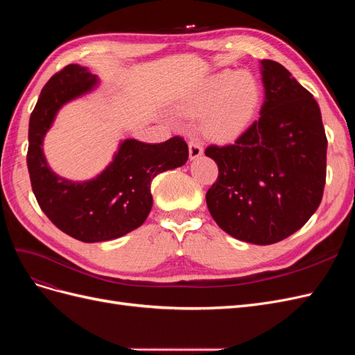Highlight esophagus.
I'll use <instances>...</instances> for the list:
<instances>
[{"label":"esophagus","mask_w":355,"mask_h":355,"mask_svg":"<svg viewBox=\"0 0 355 355\" xmlns=\"http://www.w3.org/2000/svg\"><path fill=\"white\" fill-rule=\"evenodd\" d=\"M189 158L196 159L202 155V145L197 141V139H191L189 141Z\"/></svg>","instance_id":"34e87169"}]
</instances>
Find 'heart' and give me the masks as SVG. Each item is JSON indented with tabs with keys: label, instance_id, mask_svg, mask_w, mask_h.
I'll return each mask as SVG.
<instances>
[{
	"label": "heart",
	"instance_id": "1",
	"mask_svg": "<svg viewBox=\"0 0 355 355\" xmlns=\"http://www.w3.org/2000/svg\"><path fill=\"white\" fill-rule=\"evenodd\" d=\"M262 89L249 72L223 71L207 80L184 103L187 114L200 115L202 132L213 141L228 142L239 137L259 110Z\"/></svg>",
	"mask_w": 355,
	"mask_h": 355
}]
</instances>
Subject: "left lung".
I'll return each instance as SVG.
<instances>
[{"instance_id": "left-lung-1", "label": "left lung", "mask_w": 355, "mask_h": 355, "mask_svg": "<svg viewBox=\"0 0 355 355\" xmlns=\"http://www.w3.org/2000/svg\"><path fill=\"white\" fill-rule=\"evenodd\" d=\"M265 102L231 145H209L219 176L206 194L219 227L234 239L274 244L300 230L326 185L327 137L320 106L283 65L262 60Z\"/></svg>"}]
</instances>
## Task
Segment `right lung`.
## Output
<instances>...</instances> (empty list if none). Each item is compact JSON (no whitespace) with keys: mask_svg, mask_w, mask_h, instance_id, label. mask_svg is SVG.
<instances>
[{"mask_svg":"<svg viewBox=\"0 0 355 355\" xmlns=\"http://www.w3.org/2000/svg\"><path fill=\"white\" fill-rule=\"evenodd\" d=\"M94 84V75L80 65L56 72L41 90L28 132V171L41 210L60 231L84 243L114 240L141 227L153 207L151 180L188 159V145L180 136L154 145L127 139L98 178L75 184L53 173L42 139L60 106Z\"/></svg>","mask_w":355,"mask_h":355,"instance_id":"obj_1","label":"right lung"}]
</instances>
